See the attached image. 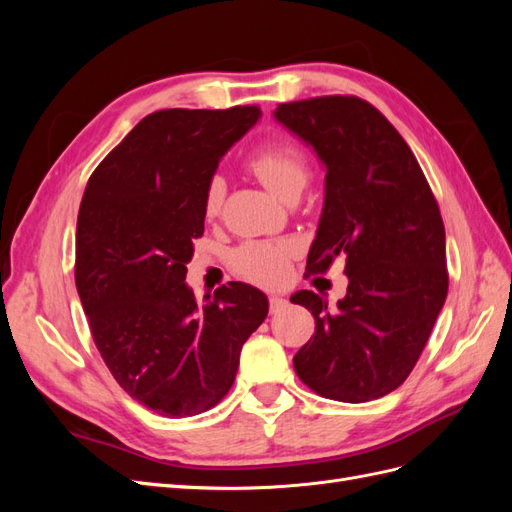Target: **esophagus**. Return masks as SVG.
<instances>
[{"label":"esophagus","mask_w":512,"mask_h":512,"mask_svg":"<svg viewBox=\"0 0 512 512\" xmlns=\"http://www.w3.org/2000/svg\"><path fill=\"white\" fill-rule=\"evenodd\" d=\"M286 299L284 297H280V294H273V297H269V309H271V314H275V312H280L282 307H286Z\"/></svg>","instance_id":"esophagus-1"}]
</instances>
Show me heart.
I'll return each mask as SVG.
<instances>
[{
	"label": "heart",
	"mask_w": 512,
	"mask_h": 512,
	"mask_svg": "<svg viewBox=\"0 0 512 512\" xmlns=\"http://www.w3.org/2000/svg\"><path fill=\"white\" fill-rule=\"evenodd\" d=\"M247 168L282 200L299 198L307 188L312 168L305 151L290 141H269L260 145L250 158ZM226 196V181L215 175L207 181L203 196V211L207 218L220 213ZM297 252V245L288 239L282 241H245L230 254V267L243 280L260 286L280 284L288 273V260Z\"/></svg>",
	"instance_id": "b5f03b06"
}]
</instances>
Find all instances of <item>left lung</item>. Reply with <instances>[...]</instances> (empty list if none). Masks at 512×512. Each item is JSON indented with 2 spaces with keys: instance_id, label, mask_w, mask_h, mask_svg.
Segmentation results:
<instances>
[{
  "instance_id": "8db88e82",
  "label": "left lung",
  "mask_w": 512,
  "mask_h": 512,
  "mask_svg": "<svg viewBox=\"0 0 512 512\" xmlns=\"http://www.w3.org/2000/svg\"><path fill=\"white\" fill-rule=\"evenodd\" d=\"M273 115L327 168L307 269L324 273L344 256L348 275L337 307L312 290L290 297L316 320L294 371L318 395L346 404L389 395L410 376L446 301L436 198L408 143L369 102L309 98Z\"/></svg>"
}]
</instances>
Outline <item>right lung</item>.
Masks as SVG:
<instances>
[{"label": "right lung", "instance_id": "right-lung-1", "mask_svg": "<svg viewBox=\"0 0 512 512\" xmlns=\"http://www.w3.org/2000/svg\"><path fill=\"white\" fill-rule=\"evenodd\" d=\"M258 106L151 113L91 173L76 222V290L113 378L160 416L207 412L230 391L269 301L241 282L198 307L185 284L203 196Z\"/></svg>", "mask_w": 512, "mask_h": 512}]
</instances>
